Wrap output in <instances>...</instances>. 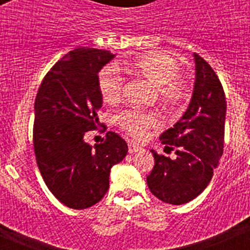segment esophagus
I'll return each instance as SVG.
<instances>
[{
	"instance_id": "1",
	"label": "esophagus",
	"mask_w": 250,
	"mask_h": 250,
	"mask_svg": "<svg viewBox=\"0 0 250 250\" xmlns=\"http://www.w3.org/2000/svg\"><path fill=\"white\" fill-rule=\"evenodd\" d=\"M139 150H141V146L136 143H129V152L130 154H134V152H138Z\"/></svg>"
}]
</instances>
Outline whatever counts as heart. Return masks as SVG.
Segmentation results:
<instances>
[{"instance_id":"1","label":"heart","mask_w":250,"mask_h":250,"mask_svg":"<svg viewBox=\"0 0 250 250\" xmlns=\"http://www.w3.org/2000/svg\"><path fill=\"white\" fill-rule=\"evenodd\" d=\"M119 68L155 87L161 104L167 107H176L187 98L184 81L178 76L179 65L174 57L164 51H149L123 61ZM98 86L101 98L109 105L119 103L123 95V79L114 66H106L99 72ZM124 131L134 138H141L147 129L158 126L154 114L143 111H124L116 116Z\"/></svg>"}]
</instances>
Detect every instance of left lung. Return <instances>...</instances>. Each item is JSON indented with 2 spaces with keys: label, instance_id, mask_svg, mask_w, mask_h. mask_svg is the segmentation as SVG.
I'll list each match as a JSON object with an SVG mask.
<instances>
[{
  "label": "left lung",
  "instance_id": "obj_1",
  "mask_svg": "<svg viewBox=\"0 0 250 250\" xmlns=\"http://www.w3.org/2000/svg\"><path fill=\"white\" fill-rule=\"evenodd\" d=\"M195 81L187 111L160 135L164 150L176 149L175 159L150 150L155 165L147 175L150 191L161 202L182 205L200 195L213 178L224 147L227 101L210 65L194 54Z\"/></svg>",
  "mask_w": 250,
  "mask_h": 250
}]
</instances>
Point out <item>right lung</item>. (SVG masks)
Returning a JSON list of instances; mask_svg holds the SVG:
<instances>
[{
  "label": "right lung",
  "instance_id": "1",
  "mask_svg": "<svg viewBox=\"0 0 250 250\" xmlns=\"http://www.w3.org/2000/svg\"><path fill=\"white\" fill-rule=\"evenodd\" d=\"M115 56L98 48H75L47 72L36 95L34 147L40 173L55 198L72 209L100 202L111 167L127 154V144L115 132L94 146L83 139L100 125L98 75Z\"/></svg>",
  "mask_w": 250,
  "mask_h": 250
}]
</instances>
